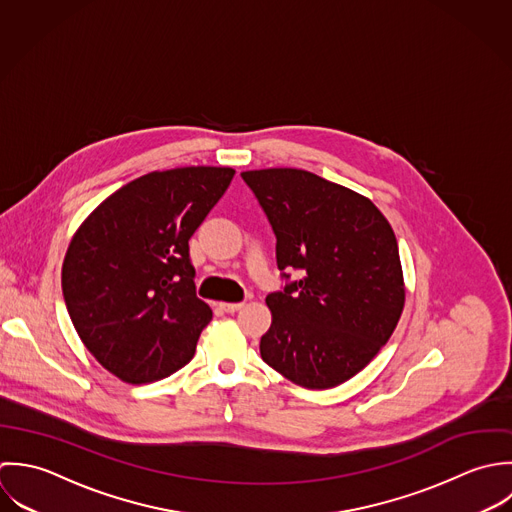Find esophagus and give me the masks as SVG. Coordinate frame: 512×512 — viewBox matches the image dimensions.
<instances>
[{"mask_svg":"<svg viewBox=\"0 0 512 512\" xmlns=\"http://www.w3.org/2000/svg\"><path fill=\"white\" fill-rule=\"evenodd\" d=\"M241 307H243V303H219V308L223 312H237Z\"/></svg>","mask_w":512,"mask_h":512,"instance_id":"obj_1","label":"esophagus"}]
</instances>
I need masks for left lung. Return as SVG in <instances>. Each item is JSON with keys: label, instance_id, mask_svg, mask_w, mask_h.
Returning a JSON list of instances; mask_svg holds the SVG:
<instances>
[{"label": "left lung", "instance_id": "8db88e82", "mask_svg": "<svg viewBox=\"0 0 512 512\" xmlns=\"http://www.w3.org/2000/svg\"><path fill=\"white\" fill-rule=\"evenodd\" d=\"M277 237L285 287L267 295L261 358L287 380L334 388L390 340L406 301L396 235L360 194L307 170L241 174ZM297 270L293 282L286 273Z\"/></svg>", "mask_w": 512, "mask_h": 512}]
</instances>
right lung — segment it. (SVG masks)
Here are the masks:
<instances>
[{
	"label": "right lung",
	"mask_w": 512,
	"mask_h": 512,
	"mask_svg": "<svg viewBox=\"0 0 512 512\" xmlns=\"http://www.w3.org/2000/svg\"><path fill=\"white\" fill-rule=\"evenodd\" d=\"M233 174H146L106 198L71 239L65 305L83 344L122 382H156L194 358L211 308L196 295L188 241Z\"/></svg>",
	"instance_id": "1"
}]
</instances>
